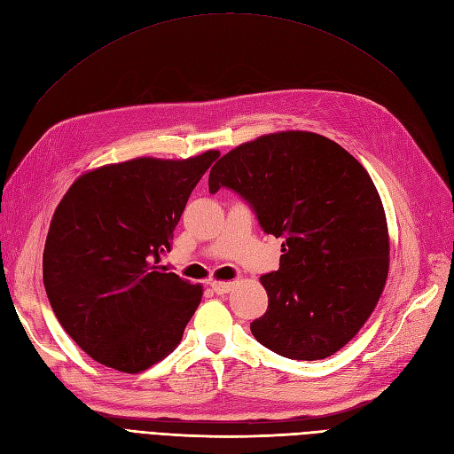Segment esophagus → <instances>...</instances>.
<instances>
[{"label": "esophagus", "instance_id": "34e87169", "mask_svg": "<svg viewBox=\"0 0 454 454\" xmlns=\"http://www.w3.org/2000/svg\"><path fill=\"white\" fill-rule=\"evenodd\" d=\"M232 282H217V280H212L210 282V287L212 290L217 294V295H225V294H229L231 290H232Z\"/></svg>", "mask_w": 454, "mask_h": 454}]
</instances>
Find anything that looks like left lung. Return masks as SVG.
Instances as JSON below:
<instances>
[{"mask_svg": "<svg viewBox=\"0 0 454 454\" xmlns=\"http://www.w3.org/2000/svg\"><path fill=\"white\" fill-rule=\"evenodd\" d=\"M210 193L225 187L282 239L278 270L261 277L269 309L254 337L284 358L324 360L360 332L388 274V229L369 174L314 132H277L219 159Z\"/></svg>", "mask_w": 454, "mask_h": 454, "instance_id": "1", "label": "left lung"}]
</instances>
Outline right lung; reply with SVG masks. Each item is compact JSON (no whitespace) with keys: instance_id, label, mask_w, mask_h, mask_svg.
<instances>
[{"instance_id":"1","label":"right lung","mask_w":454,"mask_h":454,"mask_svg":"<svg viewBox=\"0 0 454 454\" xmlns=\"http://www.w3.org/2000/svg\"><path fill=\"white\" fill-rule=\"evenodd\" d=\"M219 157L134 159L81 176L52 215L43 284L92 360L138 373L182 340L202 287L159 265L191 191Z\"/></svg>"}]
</instances>
